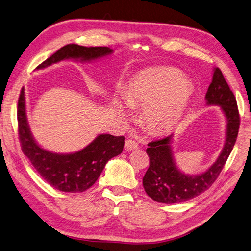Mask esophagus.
Here are the masks:
<instances>
[{"label": "esophagus", "mask_w": 251, "mask_h": 251, "mask_svg": "<svg viewBox=\"0 0 251 251\" xmlns=\"http://www.w3.org/2000/svg\"><path fill=\"white\" fill-rule=\"evenodd\" d=\"M136 148H137V144L133 140H127L125 142V150L131 151V150H135Z\"/></svg>", "instance_id": "34e87169"}]
</instances>
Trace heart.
I'll return each instance as SVG.
<instances>
[{
	"instance_id": "1",
	"label": "heart",
	"mask_w": 251,
	"mask_h": 251,
	"mask_svg": "<svg viewBox=\"0 0 251 251\" xmlns=\"http://www.w3.org/2000/svg\"><path fill=\"white\" fill-rule=\"evenodd\" d=\"M192 86L174 69L156 67L137 73L124 92L129 107H143V123L149 131L165 132L174 127L187 107ZM116 109L127 116L123 101L116 98Z\"/></svg>"
}]
</instances>
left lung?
<instances>
[{"mask_svg":"<svg viewBox=\"0 0 251 251\" xmlns=\"http://www.w3.org/2000/svg\"><path fill=\"white\" fill-rule=\"evenodd\" d=\"M207 105H219L225 115L226 140L219 157L204 173L187 175L177 169L171 149V136L148 144L146 150L150 165L143 177L144 189L148 196L161 203H180L200 195L218 178L237 141L240 115L236 97L225 81L219 68H215L212 83L205 95Z\"/></svg>","mask_w":251,"mask_h":251,"instance_id":"left-lung-1","label":"left lung"}]
</instances>
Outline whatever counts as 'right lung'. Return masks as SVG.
<instances>
[{
  "label": "right lung",
  "instance_id": "1",
  "mask_svg": "<svg viewBox=\"0 0 251 251\" xmlns=\"http://www.w3.org/2000/svg\"><path fill=\"white\" fill-rule=\"evenodd\" d=\"M112 53L107 47L64 46L36 69H44L64 59L91 61ZM19 137L24 152L37 173L56 190L80 193L90 189L99 178L107 161L121 154L124 136L100 134L85 148L70 154H58L40 148L31 134L27 122L25 95L22 88L18 102Z\"/></svg>",
  "mask_w": 251,
  "mask_h": 251
}]
</instances>
